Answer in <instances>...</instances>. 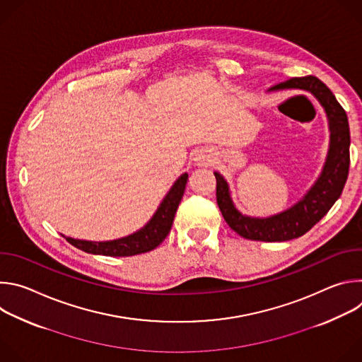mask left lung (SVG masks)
<instances>
[{"instance_id": "8db88e82", "label": "left lung", "mask_w": 362, "mask_h": 362, "mask_svg": "<svg viewBox=\"0 0 362 362\" xmlns=\"http://www.w3.org/2000/svg\"><path fill=\"white\" fill-rule=\"evenodd\" d=\"M285 88L309 91L321 103L331 132L329 148L324 169L314 186L292 208L269 218H250L242 215L230 199L226 180L221 173L215 172L216 202L226 223L238 235L250 240L284 242L305 235L328 214L341 196L348 177L349 124L345 110L337 101L332 91L314 76L286 80L271 87L269 91Z\"/></svg>"}]
</instances>
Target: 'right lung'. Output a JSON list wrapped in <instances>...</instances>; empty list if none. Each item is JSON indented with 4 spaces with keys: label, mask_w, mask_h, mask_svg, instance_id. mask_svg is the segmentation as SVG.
Wrapping results in <instances>:
<instances>
[{
    "label": "right lung",
    "mask_w": 362,
    "mask_h": 362,
    "mask_svg": "<svg viewBox=\"0 0 362 362\" xmlns=\"http://www.w3.org/2000/svg\"><path fill=\"white\" fill-rule=\"evenodd\" d=\"M186 182H187V173H183L173 183L169 193L162 200L156 214L153 215V218L147 222V225L126 238L107 240V242H90V240L66 238V236L64 238L67 239L69 243H71L77 249L87 253H93V255L120 257V256H133V255L153 250L165 240V238L169 235L172 229L175 214L185 193Z\"/></svg>",
    "instance_id": "add662e5"
}]
</instances>
